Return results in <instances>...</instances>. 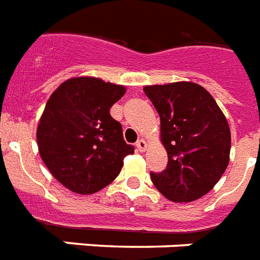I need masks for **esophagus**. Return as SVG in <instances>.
<instances>
[{
  "mask_svg": "<svg viewBox=\"0 0 260 260\" xmlns=\"http://www.w3.org/2000/svg\"><path fill=\"white\" fill-rule=\"evenodd\" d=\"M136 146L140 151H145V150H146V147H147V143H146V141H145V140H138V142L136 143Z\"/></svg>",
  "mask_w": 260,
  "mask_h": 260,
  "instance_id": "34e87169",
  "label": "esophagus"
}]
</instances>
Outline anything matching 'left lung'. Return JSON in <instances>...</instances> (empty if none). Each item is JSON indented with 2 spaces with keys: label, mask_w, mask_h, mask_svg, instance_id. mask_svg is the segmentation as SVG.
Returning a JSON list of instances; mask_svg holds the SVG:
<instances>
[{
  "label": "left lung",
  "mask_w": 260,
  "mask_h": 260,
  "mask_svg": "<svg viewBox=\"0 0 260 260\" xmlns=\"http://www.w3.org/2000/svg\"><path fill=\"white\" fill-rule=\"evenodd\" d=\"M143 91L159 115L161 143L168 165L150 173L151 181L174 203L200 199L227 169L231 132L213 96L193 82L145 86Z\"/></svg>",
  "instance_id": "8db88e82"
}]
</instances>
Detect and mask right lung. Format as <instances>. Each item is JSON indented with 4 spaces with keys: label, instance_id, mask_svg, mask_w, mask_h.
Segmentation results:
<instances>
[{
    "label": "right lung",
    "instance_id": "1",
    "mask_svg": "<svg viewBox=\"0 0 260 260\" xmlns=\"http://www.w3.org/2000/svg\"><path fill=\"white\" fill-rule=\"evenodd\" d=\"M126 87L94 76L63 82L48 99L37 124L41 159L71 192L91 194L118 177L134 147L123 141L122 126L110 109Z\"/></svg>",
    "mask_w": 260,
    "mask_h": 260
}]
</instances>
